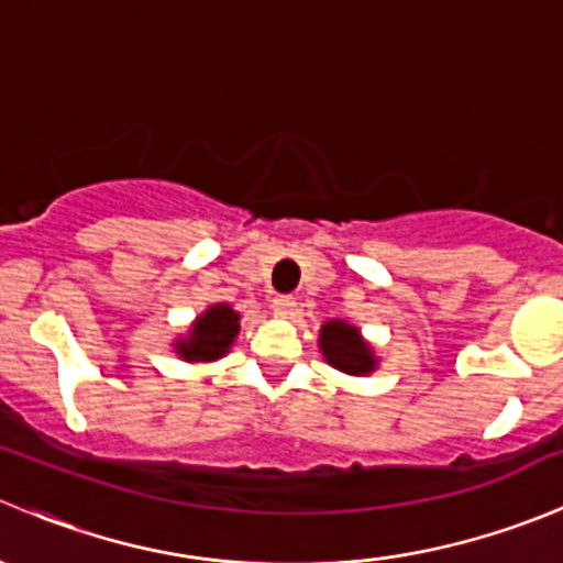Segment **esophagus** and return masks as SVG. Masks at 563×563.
I'll list each match as a JSON object with an SVG mask.
<instances>
[{
	"label": "esophagus",
	"instance_id": "34e87169",
	"mask_svg": "<svg viewBox=\"0 0 563 563\" xmlns=\"http://www.w3.org/2000/svg\"><path fill=\"white\" fill-rule=\"evenodd\" d=\"M272 308H275V313L288 316L294 313V308H297V299H294L291 294H277V297L272 299Z\"/></svg>",
	"mask_w": 563,
	"mask_h": 563
}]
</instances>
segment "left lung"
<instances>
[{"label": "left lung", "mask_w": 563, "mask_h": 563, "mask_svg": "<svg viewBox=\"0 0 563 563\" xmlns=\"http://www.w3.org/2000/svg\"><path fill=\"white\" fill-rule=\"evenodd\" d=\"M321 351L329 365H334L343 373H351V376H362V373H371L376 367V360H373L365 340L360 338L354 327L343 321L323 323Z\"/></svg>", "instance_id": "left-lung-1"}]
</instances>
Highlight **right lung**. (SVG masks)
I'll use <instances>...</instances> for the list:
<instances>
[{
  "label": "right lung",
  "mask_w": 563,
  "mask_h": 563,
  "mask_svg": "<svg viewBox=\"0 0 563 563\" xmlns=\"http://www.w3.org/2000/svg\"><path fill=\"white\" fill-rule=\"evenodd\" d=\"M236 332H240V316L229 305H214L192 323L190 340L179 343L176 349L185 360H218L234 343Z\"/></svg>",
  "instance_id": "1"
}]
</instances>
